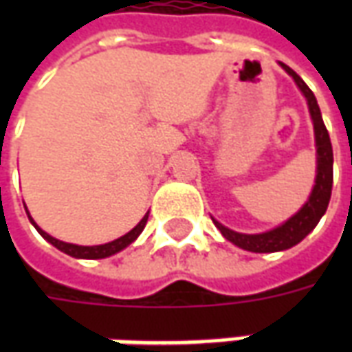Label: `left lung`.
Segmentation results:
<instances>
[{
    "mask_svg": "<svg viewBox=\"0 0 352 352\" xmlns=\"http://www.w3.org/2000/svg\"><path fill=\"white\" fill-rule=\"evenodd\" d=\"M279 65L294 79L296 87L305 96L307 107H309L311 120H313V130H315V148H317V175H315V184L311 190L307 201L300 207V211L292 214L288 221L279 224L277 228L267 230L262 234H239L234 230L222 226L221 222L214 221V226L221 230V234L230 243L237 245L239 249L251 252H279L287 251L294 247L307 236L313 228L317 226L318 221L328 209V201L332 196V181H333V153L330 135L322 122V115L318 109L317 98L311 92L309 87L302 80V77L296 72H292L287 64L279 62Z\"/></svg>",
    "mask_w": 352,
    "mask_h": 352,
    "instance_id": "1",
    "label": "left lung"
}]
</instances>
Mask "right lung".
<instances>
[{"label": "right lung", "instance_id": "obj_1", "mask_svg": "<svg viewBox=\"0 0 352 352\" xmlns=\"http://www.w3.org/2000/svg\"><path fill=\"white\" fill-rule=\"evenodd\" d=\"M26 213H28V207H26ZM28 219H30V222L34 224L35 230L41 234L47 241H49L50 245H54L58 251L65 252V254H69V256H73V258H85V260H98V258H107V256H113V254H116V252H120L122 249H126L128 245H131L135 239L139 237V234L143 232V228H145L146 221H148V213L139 221V224L135 226L133 230H130L126 236L118 237V239H115V241H109V243H103V245H92V247H85V245H73V243H65V241H60V239H56V237L49 236L45 230H41L39 226H37V222L32 219V214L28 213Z\"/></svg>", "mask_w": 352, "mask_h": 352}]
</instances>
